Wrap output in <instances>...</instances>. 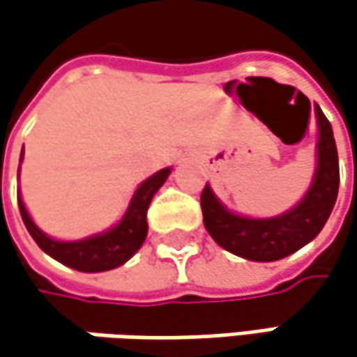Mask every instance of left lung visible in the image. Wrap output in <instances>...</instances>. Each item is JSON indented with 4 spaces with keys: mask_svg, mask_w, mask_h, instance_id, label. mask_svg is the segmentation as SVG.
<instances>
[{
    "mask_svg": "<svg viewBox=\"0 0 357 357\" xmlns=\"http://www.w3.org/2000/svg\"><path fill=\"white\" fill-rule=\"evenodd\" d=\"M315 115L319 125L317 174L305 198L291 212L262 220L244 218L228 212L212 194L210 185L202 190L204 226L222 248L248 261H279L321 232L337 198L340 161L331 123L319 107H315Z\"/></svg>",
    "mask_w": 357,
    "mask_h": 357,
    "instance_id": "left-lung-1",
    "label": "left lung"
}]
</instances>
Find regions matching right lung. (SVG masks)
<instances>
[{
	"label": "right lung",
	"mask_w": 357,
	"mask_h": 357,
	"mask_svg": "<svg viewBox=\"0 0 357 357\" xmlns=\"http://www.w3.org/2000/svg\"><path fill=\"white\" fill-rule=\"evenodd\" d=\"M169 172L172 169H161L147 181H143L137 188L135 196L131 199L129 210L125 212L123 220L119 222L115 228H111L109 232L86 238V241L60 242L46 236L33 224L24 202H22V196L17 194L20 214H22V220L26 224L28 232L32 234L36 244L58 262H62L70 268H76V271H82V273L111 271V268H116L123 262L129 261L141 248V244L145 242V236H147V208L151 204V198L155 196V192L167 179Z\"/></svg>",
	"instance_id": "obj_1"
}]
</instances>
